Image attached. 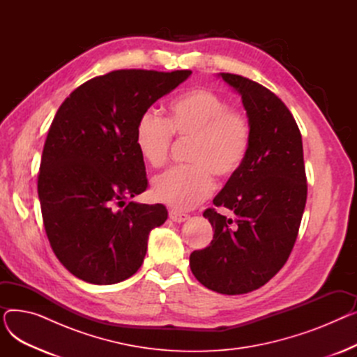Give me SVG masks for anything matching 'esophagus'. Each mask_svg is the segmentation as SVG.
Wrapping results in <instances>:
<instances>
[{
	"instance_id": "esophagus-1",
	"label": "esophagus",
	"mask_w": 357,
	"mask_h": 357,
	"mask_svg": "<svg viewBox=\"0 0 357 357\" xmlns=\"http://www.w3.org/2000/svg\"><path fill=\"white\" fill-rule=\"evenodd\" d=\"M169 218H171L175 222H183V221H186V220L190 218V215L188 214H183V213L178 211V210H171V211H169Z\"/></svg>"
}]
</instances>
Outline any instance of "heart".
I'll list each match as a JSON object with an SVG mask.
<instances>
[{
	"mask_svg": "<svg viewBox=\"0 0 357 357\" xmlns=\"http://www.w3.org/2000/svg\"><path fill=\"white\" fill-rule=\"evenodd\" d=\"M172 133L192 139L191 166H176L156 175L152 195L175 210H191L214 191V176L238 172L250 147V123L241 111L229 108L218 93L194 88L182 92L167 109V120L147 109L135 130V144L150 166H162L169 156Z\"/></svg>",
	"mask_w": 357,
	"mask_h": 357,
	"instance_id": "obj_1",
	"label": "heart"
}]
</instances>
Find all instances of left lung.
Returning a JSON list of instances; mask_svg holds the SVG:
<instances>
[{
  "label": "left lung",
  "instance_id": "left-lung-1",
  "mask_svg": "<svg viewBox=\"0 0 357 357\" xmlns=\"http://www.w3.org/2000/svg\"><path fill=\"white\" fill-rule=\"evenodd\" d=\"M241 97L250 123V147L238 172L204 211L214 236L190 256L194 276L224 295L252 292L285 265L307 202L303 139L287 105L273 92L233 73H217Z\"/></svg>",
  "mask_w": 357,
  "mask_h": 357
}]
</instances>
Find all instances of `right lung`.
<instances>
[{"label": "right lung", "instance_id": "right-lung-1", "mask_svg": "<svg viewBox=\"0 0 357 357\" xmlns=\"http://www.w3.org/2000/svg\"><path fill=\"white\" fill-rule=\"evenodd\" d=\"M191 70H114L75 89L49 128L37 181L45 230L61 264L85 282L112 285L143 264L162 204L130 201L147 188L137 120Z\"/></svg>", "mask_w": 357, "mask_h": 357}]
</instances>
